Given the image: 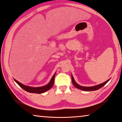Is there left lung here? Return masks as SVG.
I'll use <instances>...</instances> for the list:
<instances>
[{"label": "left lung", "mask_w": 122, "mask_h": 122, "mask_svg": "<svg viewBox=\"0 0 122 122\" xmlns=\"http://www.w3.org/2000/svg\"><path fill=\"white\" fill-rule=\"evenodd\" d=\"M109 80H110V79L107 80V81L104 82V83H101L97 86H82L78 85V84H77L76 83V82L75 81V80H74L73 76L71 75V81H72V83H73V85L75 86L76 88L79 89L83 90V91H87V92H89V91H95V90L99 89H100L101 88H102V86H104L105 84H106L107 82L109 81Z\"/></svg>", "instance_id": "8db88e82"}]
</instances>
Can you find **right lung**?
Instances as JSON below:
<instances>
[{
	"label": "right lung",
	"instance_id": "1",
	"mask_svg": "<svg viewBox=\"0 0 122 122\" xmlns=\"http://www.w3.org/2000/svg\"><path fill=\"white\" fill-rule=\"evenodd\" d=\"M55 75V74H54V75H53V76L51 80V81L49 82V83L48 84H47L46 86H40V87H31V86H25L24 84L20 83L19 82L16 81V80L15 79L14 80V81H15L16 83H17L18 85L20 86V87L22 88L24 90H26V92H31V93L41 94V93H43V92H46V91L50 89L52 87L54 84V83Z\"/></svg>",
	"mask_w": 122,
	"mask_h": 122
}]
</instances>
